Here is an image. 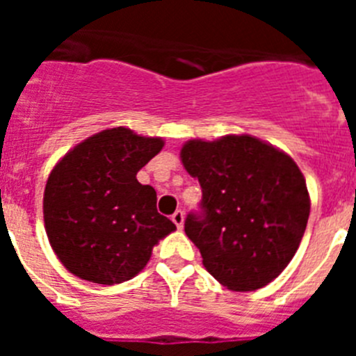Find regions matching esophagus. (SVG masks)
I'll use <instances>...</instances> for the list:
<instances>
[{
	"label": "esophagus",
	"mask_w": 356,
	"mask_h": 356,
	"mask_svg": "<svg viewBox=\"0 0 356 356\" xmlns=\"http://www.w3.org/2000/svg\"><path fill=\"white\" fill-rule=\"evenodd\" d=\"M171 219H172V222H175V225H176V228H178V229H181V228H184L185 213L181 212V210H176V212L172 213V216H171Z\"/></svg>",
	"instance_id": "1"
}]
</instances>
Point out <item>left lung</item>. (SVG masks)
<instances>
[{"mask_svg": "<svg viewBox=\"0 0 356 356\" xmlns=\"http://www.w3.org/2000/svg\"><path fill=\"white\" fill-rule=\"evenodd\" d=\"M181 163L201 185V213L185 234L229 291L266 287L300 248L310 216L305 176L278 147L251 135L187 140Z\"/></svg>", "mask_w": 356, "mask_h": 356, "instance_id": "obj_1", "label": "left lung"}]
</instances>
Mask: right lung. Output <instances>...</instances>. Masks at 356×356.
Returning a JSON list of instances; mask_svg holds the SVG:
<instances>
[{
	"label": "right lung",
	"mask_w": 356,
	"mask_h": 356,
	"mask_svg": "<svg viewBox=\"0 0 356 356\" xmlns=\"http://www.w3.org/2000/svg\"><path fill=\"white\" fill-rule=\"evenodd\" d=\"M160 137L108 128L65 153L44 188V226L64 267L92 284H122L146 267L175 232L156 212V193L137 172L159 155Z\"/></svg>",
	"instance_id": "add662e5"
}]
</instances>
